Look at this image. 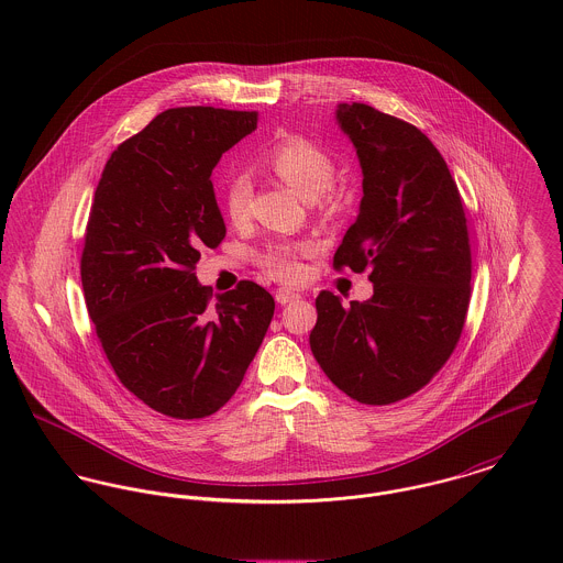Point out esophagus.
<instances>
[{"instance_id": "esophagus-1", "label": "esophagus", "mask_w": 563, "mask_h": 563, "mask_svg": "<svg viewBox=\"0 0 563 563\" xmlns=\"http://www.w3.org/2000/svg\"><path fill=\"white\" fill-rule=\"evenodd\" d=\"M297 299H299V295L292 292V290H288V288L275 290V301L282 303V306H286V303H290V301H297Z\"/></svg>"}]
</instances>
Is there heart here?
Wrapping results in <instances>:
<instances>
[{
  "label": "heart",
  "instance_id": "heart-1",
  "mask_svg": "<svg viewBox=\"0 0 563 563\" xmlns=\"http://www.w3.org/2000/svg\"><path fill=\"white\" fill-rule=\"evenodd\" d=\"M264 164L286 184H290L297 192H301L308 199H314L322 214L335 217L342 210L344 197L338 188L331 186L335 162L317 141L301 134H286L266 150ZM249 177L244 173H232L223 188V208L230 221L241 223L249 212ZM310 251V242L273 244L264 253H260L257 262L271 277L282 282H295L301 275L299 257Z\"/></svg>",
  "mask_w": 563,
  "mask_h": 563
}]
</instances>
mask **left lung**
I'll use <instances>...</instances> for the list:
<instances>
[{
    "label": "left lung",
    "instance_id": "left-lung-1",
    "mask_svg": "<svg viewBox=\"0 0 563 563\" xmlns=\"http://www.w3.org/2000/svg\"><path fill=\"white\" fill-rule=\"evenodd\" d=\"M335 119L357 150L364 197L333 268H368L373 297L344 308L322 290L310 346L344 395L390 405L424 388L460 342L473 277L466 212L416 125L355 101L340 103Z\"/></svg>",
    "mask_w": 563,
    "mask_h": 563
}]
</instances>
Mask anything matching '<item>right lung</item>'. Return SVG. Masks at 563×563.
I'll return each mask as SVG.
<instances>
[{"label":"right lung","instance_id":"1","mask_svg":"<svg viewBox=\"0 0 563 563\" xmlns=\"http://www.w3.org/2000/svg\"><path fill=\"white\" fill-rule=\"evenodd\" d=\"M257 128V112L170 108L106 162L84 234L88 317L119 382L168 418L195 420L234 397L275 312L255 282L217 297L199 249L225 223L212 168Z\"/></svg>","mask_w":563,"mask_h":563}]
</instances>
